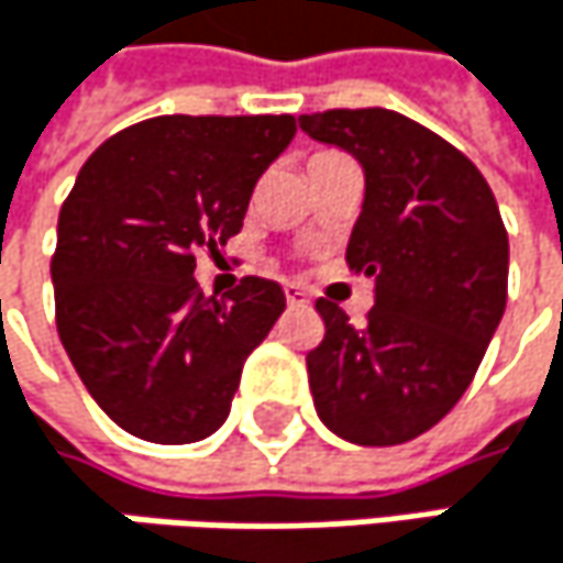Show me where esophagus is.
I'll use <instances>...</instances> for the list:
<instances>
[{"label": "esophagus", "mask_w": 563, "mask_h": 563, "mask_svg": "<svg viewBox=\"0 0 563 563\" xmlns=\"http://www.w3.org/2000/svg\"><path fill=\"white\" fill-rule=\"evenodd\" d=\"M286 302H289V309H302V306H309V296L299 286L286 283Z\"/></svg>", "instance_id": "obj_1"}]
</instances>
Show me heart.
I'll list each match as a JSON object with an SVG mask.
<instances>
[{
  "mask_svg": "<svg viewBox=\"0 0 563 563\" xmlns=\"http://www.w3.org/2000/svg\"><path fill=\"white\" fill-rule=\"evenodd\" d=\"M332 159H342V153H335V150H319V153H312L309 169H319V166H325V163H332Z\"/></svg>",
  "mask_w": 563,
  "mask_h": 563,
  "instance_id": "1",
  "label": "heart"
}]
</instances>
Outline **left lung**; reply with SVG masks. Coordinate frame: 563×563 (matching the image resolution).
<instances>
[{"label": "left lung", "mask_w": 563, "mask_h": 563, "mask_svg": "<svg viewBox=\"0 0 563 563\" xmlns=\"http://www.w3.org/2000/svg\"><path fill=\"white\" fill-rule=\"evenodd\" d=\"M299 126L362 163L365 205L345 264L375 277L365 325L316 299L325 322L306 355L316 413L349 443H407L453 410L506 312L496 195L456 146L404 113L322 110Z\"/></svg>", "instance_id": "obj_1"}]
</instances>
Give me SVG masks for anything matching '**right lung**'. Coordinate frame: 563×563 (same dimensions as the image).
Listing matches in <instances>:
<instances>
[{
	"label": "right lung",
	"instance_id": "add662e5",
	"mask_svg": "<svg viewBox=\"0 0 563 563\" xmlns=\"http://www.w3.org/2000/svg\"><path fill=\"white\" fill-rule=\"evenodd\" d=\"M296 117H153L113 133L77 172L52 254L55 322L84 388L150 443L211 437L247 355L286 309L280 283L244 277L228 299L195 283L244 224Z\"/></svg>",
	"mask_w": 563,
	"mask_h": 563
}]
</instances>
